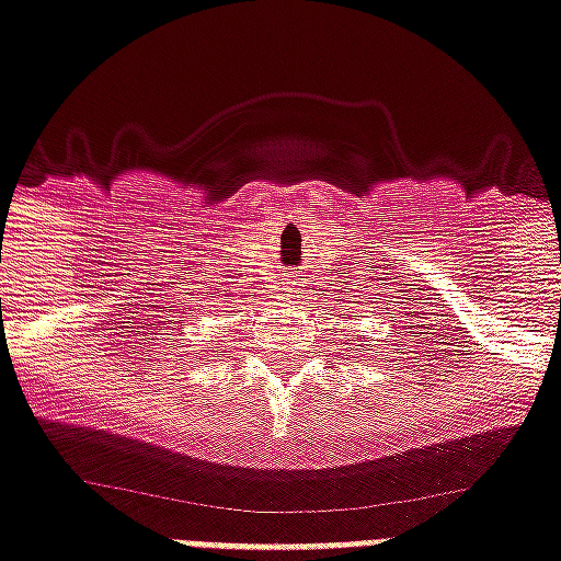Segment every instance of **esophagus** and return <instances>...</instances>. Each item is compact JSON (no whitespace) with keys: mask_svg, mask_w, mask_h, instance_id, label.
Listing matches in <instances>:
<instances>
[{"mask_svg":"<svg viewBox=\"0 0 561 561\" xmlns=\"http://www.w3.org/2000/svg\"><path fill=\"white\" fill-rule=\"evenodd\" d=\"M282 290H285V296H294L296 294V282H285V285H282Z\"/></svg>","mask_w":561,"mask_h":561,"instance_id":"esophagus-1","label":"esophagus"}]
</instances>
